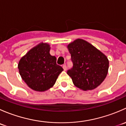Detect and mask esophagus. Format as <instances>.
Here are the masks:
<instances>
[{"instance_id": "1", "label": "esophagus", "mask_w": 126, "mask_h": 126, "mask_svg": "<svg viewBox=\"0 0 126 126\" xmlns=\"http://www.w3.org/2000/svg\"><path fill=\"white\" fill-rule=\"evenodd\" d=\"M62 67H63V69H64V71H66V69H67V66H66V65L65 64H63V66H62Z\"/></svg>"}]
</instances>
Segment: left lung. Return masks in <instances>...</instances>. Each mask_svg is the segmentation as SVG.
Returning <instances> with one entry per match:
<instances>
[{
  "mask_svg": "<svg viewBox=\"0 0 126 126\" xmlns=\"http://www.w3.org/2000/svg\"><path fill=\"white\" fill-rule=\"evenodd\" d=\"M72 67L67 74L76 87L83 90L96 88L107 75V57L86 41L77 39L68 46Z\"/></svg>",
  "mask_w": 126,
  "mask_h": 126,
  "instance_id": "obj_1",
  "label": "left lung"
}]
</instances>
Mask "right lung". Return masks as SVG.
Masks as SVG:
<instances>
[{"instance_id":"obj_1","label":"right lung","mask_w":126,"mask_h":126,"mask_svg":"<svg viewBox=\"0 0 126 126\" xmlns=\"http://www.w3.org/2000/svg\"><path fill=\"white\" fill-rule=\"evenodd\" d=\"M49 51L50 46L42 43L28 52L19 62V72L22 80L35 91H44L53 87L63 70Z\"/></svg>"}]
</instances>
